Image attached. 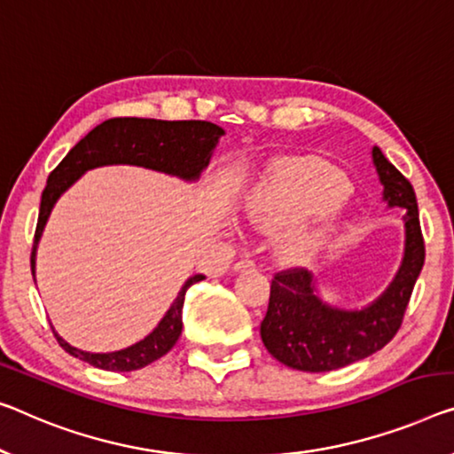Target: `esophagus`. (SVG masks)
<instances>
[{
    "label": "esophagus",
    "mask_w": 454,
    "mask_h": 454,
    "mask_svg": "<svg viewBox=\"0 0 454 454\" xmlns=\"http://www.w3.org/2000/svg\"><path fill=\"white\" fill-rule=\"evenodd\" d=\"M253 269H254V261H250V259H240L234 265L236 273H245V270H253Z\"/></svg>",
    "instance_id": "esophagus-1"
}]
</instances>
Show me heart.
<instances>
[{"label": "heart", "mask_w": 454, "mask_h": 454, "mask_svg": "<svg viewBox=\"0 0 454 454\" xmlns=\"http://www.w3.org/2000/svg\"><path fill=\"white\" fill-rule=\"evenodd\" d=\"M344 184L340 175L317 162H294L283 167L273 179L250 195L247 212L253 224L262 230H277L297 224L340 200ZM330 234V224L294 230L277 242V254L289 265L312 261Z\"/></svg>", "instance_id": "heart-1"}]
</instances>
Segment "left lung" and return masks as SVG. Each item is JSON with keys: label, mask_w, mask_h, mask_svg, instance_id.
Masks as SVG:
<instances>
[{"label": "left lung", "mask_w": 454, "mask_h": 454, "mask_svg": "<svg viewBox=\"0 0 454 454\" xmlns=\"http://www.w3.org/2000/svg\"><path fill=\"white\" fill-rule=\"evenodd\" d=\"M373 165L387 207L405 209L403 259L389 287L361 309L330 306L317 295L306 269L281 270L270 283V297L261 338L277 361L297 371L324 373L347 367L381 350L402 326L416 279L424 267V239L414 187L381 148L373 146Z\"/></svg>", "instance_id": "1"}]
</instances>
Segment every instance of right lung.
Here are the masks:
<instances>
[{
    "label": "right lung",
    "instance_id": "obj_1",
    "mask_svg": "<svg viewBox=\"0 0 454 454\" xmlns=\"http://www.w3.org/2000/svg\"><path fill=\"white\" fill-rule=\"evenodd\" d=\"M222 137H224V130L220 126L201 120L167 121L151 118H112L101 121L71 148L69 154L49 175L43 200H40L36 232H34V247L30 254L32 275L36 269L40 236L44 232L52 207L81 175L90 168L106 165H134L173 175V177L184 181H198L201 171L209 165L214 148ZM201 279H206V277H189L171 308L157 324V328L128 348L114 350V353H87V350L71 347L65 338L54 333V328L52 333L67 353L93 364V367L120 371V373L142 369L167 355L179 340L181 328H184L181 312H184L185 292Z\"/></svg>",
    "mask_w": 454,
    "mask_h": 454
}]
</instances>
